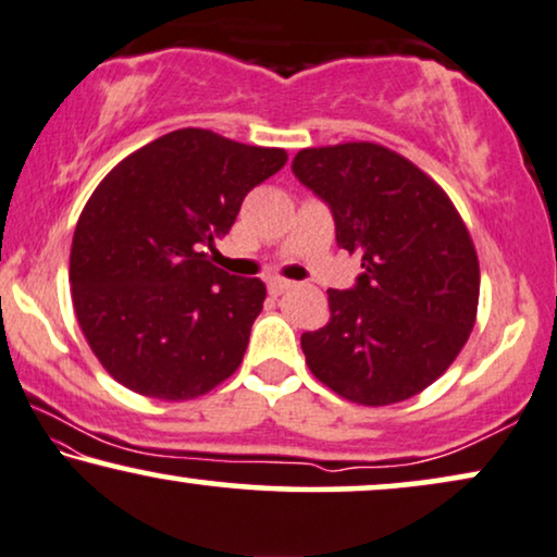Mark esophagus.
Instances as JSON below:
<instances>
[{
    "label": "esophagus",
    "instance_id": "esophagus-1",
    "mask_svg": "<svg viewBox=\"0 0 557 557\" xmlns=\"http://www.w3.org/2000/svg\"><path fill=\"white\" fill-rule=\"evenodd\" d=\"M293 287V283L290 280H283V277H272L270 283H267V290H270V295H274V298H277V295H283V293H287Z\"/></svg>",
    "mask_w": 557,
    "mask_h": 557
}]
</instances>
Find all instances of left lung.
I'll use <instances>...</instances> for the list:
<instances>
[{
	"label": "left lung",
	"mask_w": 557,
	"mask_h": 557,
	"mask_svg": "<svg viewBox=\"0 0 557 557\" xmlns=\"http://www.w3.org/2000/svg\"><path fill=\"white\" fill-rule=\"evenodd\" d=\"M293 173L329 203L338 247L364 267L351 290H329V323L300 336L306 364L351 403L410 399L454 364L476 323L469 228L433 177L382 145L308 147Z\"/></svg>",
	"instance_id": "obj_1"
}]
</instances>
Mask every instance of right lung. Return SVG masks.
Wrapping results in <instances>:
<instances>
[{
    "mask_svg": "<svg viewBox=\"0 0 557 557\" xmlns=\"http://www.w3.org/2000/svg\"><path fill=\"white\" fill-rule=\"evenodd\" d=\"M287 162L211 129H175L124 158L91 193L71 247L81 331L137 395L201 397L239 369L267 287L213 264L244 196Z\"/></svg>",
    "mask_w": 557,
    "mask_h": 557,
    "instance_id": "add662e5",
    "label": "right lung"
}]
</instances>
